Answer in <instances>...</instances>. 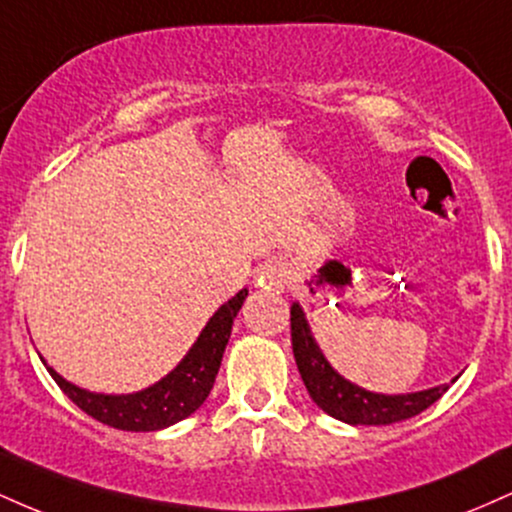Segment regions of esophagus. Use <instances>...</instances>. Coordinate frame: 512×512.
<instances>
[{"label": "esophagus", "instance_id": "1", "mask_svg": "<svg viewBox=\"0 0 512 512\" xmlns=\"http://www.w3.org/2000/svg\"><path fill=\"white\" fill-rule=\"evenodd\" d=\"M260 284L264 286V289H269V286L281 284V269L276 267V264H267V267H262V272H260Z\"/></svg>", "mask_w": 512, "mask_h": 512}]
</instances>
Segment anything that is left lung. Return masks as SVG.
Instances as JSON below:
<instances>
[{"label": "left lung", "instance_id": "left-lung-1", "mask_svg": "<svg viewBox=\"0 0 512 512\" xmlns=\"http://www.w3.org/2000/svg\"><path fill=\"white\" fill-rule=\"evenodd\" d=\"M291 344L308 395L325 414L349 426H390L397 421H407L438 402L450 387L436 385L419 392H404V395H383V392H370L366 387L354 385L344 375H339L322 354L301 303L291 305ZM455 380L457 378H452L450 383Z\"/></svg>", "mask_w": 512, "mask_h": 512}]
</instances>
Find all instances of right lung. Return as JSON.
Returning <instances> with one entry per match:
<instances>
[{
    "instance_id": "add662e5",
    "label": "right lung",
    "mask_w": 512,
    "mask_h": 512,
    "mask_svg": "<svg viewBox=\"0 0 512 512\" xmlns=\"http://www.w3.org/2000/svg\"><path fill=\"white\" fill-rule=\"evenodd\" d=\"M245 298H248V289L238 291L231 301L223 303L209 317L204 330L199 332L197 342L182 356L178 366L170 370L168 375H163L158 383L144 387L139 392L105 395V392L84 390V387L62 378L55 368L48 366L43 356H40V361L45 363L52 380L60 385L64 395L101 424L134 433L161 431V428L178 424V421L195 414L204 404V399L209 397L216 373L221 368L223 351H226L228 339H231L233 320H236L238 310L243 308Z\"/></svg>"
}]
</instances>
